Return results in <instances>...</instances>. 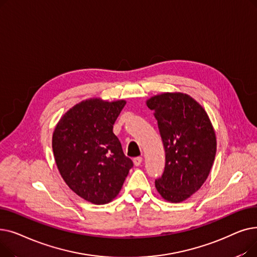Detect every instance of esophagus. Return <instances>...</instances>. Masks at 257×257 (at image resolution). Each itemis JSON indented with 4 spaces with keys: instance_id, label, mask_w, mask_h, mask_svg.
I'll return each mask as SVG.
<instances>
[{
    "instance_id": "obj_1",
    "label": "esophagus",
    "mask_w": 257,
    "mask_h": 257,
    "mask_svg": "<svg viewBox=\"0 0 257 257\" xmlns=\"http://www.w3.org/2000/svg\"><path fill=\"white\" fill-rule=\"evenodd\" d=\"M142 161H143V158H142L141 156H139V157H136V158H133V164H134V166H136V167H139V166H141Z\"/></svg>"
}]
</instances>
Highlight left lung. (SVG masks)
Masks as SVG:
<instances>
[{"mask_svg": "<svg viewBox=\"0 0 257 257\" xmlns=\"http://www.w3.org/2000/svg\"><path fill=\"white\" fill-rule=\"evenodd\" d=\"M154 111L166 150V167L155 187L161 198L180 203L206 181L217 138L205 109L183 92H163L146 102Z\"/></svg>", "mask_w": 257, "mask_h": 257, "instance_id": "left-lung-1", "label": "left lung"}]
</instances>
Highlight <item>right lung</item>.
Segmentation results:
<instances>
[{
	"instance_id": "add662e5",
	"label": "right lung",
	"mask_w": 257,
	"mask_h": 257,
	"mask_svg": "<svg viewBox=\"0 0 257 257\" xmlns=\"http://www.w3.org/2000/svg\"><path fill=\"white\" fill-rule=\"evenodd\" d=\"M125 104V100H84L61 116L53 132V153L61 177L92 204L111 202L133 167L112 131Z\"/></svg>"
}]
</instances>
